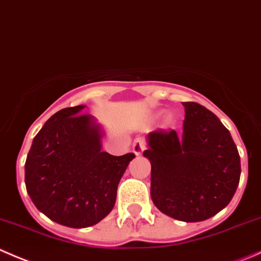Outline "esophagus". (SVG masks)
<instances>
[{
    "label": "esophagus",
    "instance_id": "obj_1",
    "mask_svg": "<svg viewBox=\"0 0 261 261\" xmlns=\"http://www.w3.org/2000/svg\"><path fill=\"white\" fill-rule=\"evenodd\" d=\"M146 149V141L142 138H137L136 141L133 142V152L137 154V156H139V154H142V152Z\"/></svg>",
    "mask_w": 261,
    "mask_h": 261
}]
</instances>
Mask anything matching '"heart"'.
Segmentation results:
<instances>
[{
  "mask_svg": "<svg viewBox=\"0 0 261 261\" xmlns=\"http://www.w3.org/2000/svg\"><path fill=\"white\" fill-rule=\"evenodd\" d=\"M172 122V117H171V115H167V117L166 118H165V124H170V123H171Z\"/></svg>",
  "mask_w": 261,
  "mask_h": 261,
  "instance_id": "heart-1",
  "label": "heart"
}]
</instances>
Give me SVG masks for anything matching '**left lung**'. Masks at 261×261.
I'll return each mask as SVG.
<instances>
[{"label": "left lung", "instance_id": "8db88e82", "mask_svg": "<svg viewBox=\"0 0 261 261\" xmlns=\"http://www.w3.org/2000/svg\"><path fill=\"white\" fill-rule=\"evenodd\" d=\"M182 134L154 130L143 156L151 162V198L169 217L200 222L221 212L233 197L241 164L228 129L198 102H182Z\"/></svg>", "mask_w": 261, "mask_h": 261}]
</instances>
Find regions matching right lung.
Wrapping results in <instances>:
<instances>
[{"label": "right lung", "instance_id": "1", "mask_svg": "<svg viewBox=\"0 0 261 261\" xmlns=\"http://www.w3.org/2000/svg\"><path fill=\"white\" fill-rule=\"evenodd\" d=\"M84 108L51 115L33 139L25 162V185L35 207L72 228L94 226L112 212L118 184L136 157L102 151V127L82 114Z\"/></svg>", "mask_w": 261, "mask_h": 261}]
</instances>
